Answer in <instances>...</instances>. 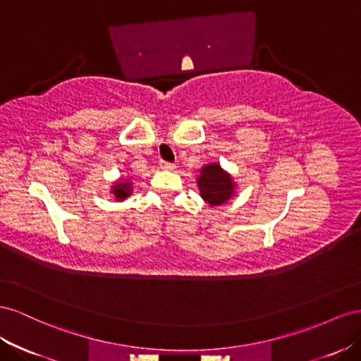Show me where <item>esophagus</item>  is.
<instances>
[{
	"mask_svg": "<svg viewBox=\"0 0 361 361\" xmlns=\"http://www.w3.org/2000/svg\"><path fill=\"white\" fill-rule=\"evenodd\" d=\"M160 168L163 171H173L177 166H175L173 163H169V161H160Z\"/></svg>",
	"mask_w": 361,
	"mask_h": 361,
	"instance_id": "obj_1",
	"label": "esophagus"
}]
</instances>
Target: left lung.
Returning <instances> with one entry per match:
<instances>
[{"mask_svg":"<svg viewBox=\"0 0 361 361\" xmlns=\"http://www.w3.org/2000/svg\"><path fill=\"white\" fill-rule=\"evenodd\" d=\"M197 183L201 198L212 207L225 204L235 195V183L231 173L224 171L219 163H209L202 166Z\"/></svg>","mask_w":361,"mask_h":361,"instance_id":"8db88e82","label":"left lung"}]
</instances>
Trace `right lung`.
<instances>
[{
    "instance_id": "add662e5",
    "label": "right lung",
    "mask_w": 361,
    "mask_h": 361,
    "mask_svg": "<svg viewBox=\"0 0 361 361\" xmlns=\"http://www.w3.org/2000/svg\"><path fill=\"white\" fill-rule=\"evenodd\" d=\"M110 193L116 201H123L133 193V183L130 180H118L111 184Z\"/></svg>"
}]
</instances>
